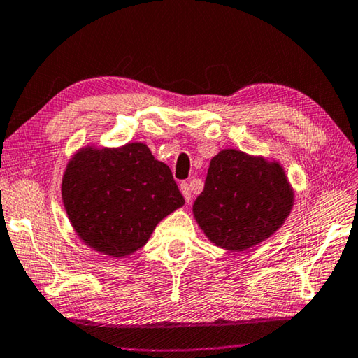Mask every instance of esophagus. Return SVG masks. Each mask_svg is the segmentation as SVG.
<instances>
[{
    "label": "esophagus",
    "instance_id": "34e87169",
    "mask_svg": "<svg viewBox=\"0 0 358 358\" xmlns=\"http://www.w3.org/2000/svg\"><path fill=\"white\" fill-rule=\"evenodd\" d=\"M180 191H181V194H183L185 201H186L187 203H189V202L192 201V194H191L189 185H187V183H181V185H180Z\"/></svg>",
    "mask_w": 358,
    "mask_h": 358
}]
</instances>
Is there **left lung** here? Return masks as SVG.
Instances as JSON below:
<instances>
[{
  "mask_svg": "<svg viewBox=\"0 0 358 358\" xmlns=\"http://www.w3.org/2000/svg\"><path fill=\"white\" fill-rule=\"evenodd\" d=\"M294 197L280 162L226 148L211 157L192 213L211 243L227 251H246L286 222Z\"/></svg>",
  "mask_w": 358,
  "mask_h": 358,
  "instance_id": "left-lung-1",
  "label": "left lung"
}]
</instances>
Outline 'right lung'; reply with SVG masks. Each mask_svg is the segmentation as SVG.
<instances>
[{"label": "right lung", "mask_w": 358, "mask_h": 358, "mask_svg": "<svg viewBox=\"0 0 358 358\" xmlns=\"http://www.w3.org/2000/svg\"><path fill=\"white\" fill-rule=\"evenodd\" d=\"M62 199L78 238L115 259L141 250L157 222L185 205L171 169L142 142L82 147L64 169Z\"/></svg>", "instance_id": "right-lung-1"}]
</instances>
